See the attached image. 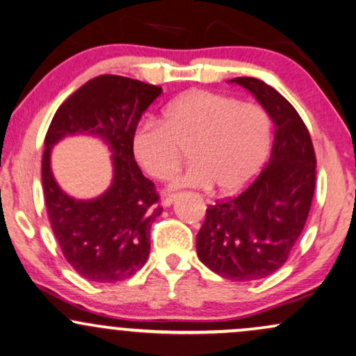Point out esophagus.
Segmentation results:
<instances>
[{
    "mask_svg": "<svg viewBox=\"0 0 356 356\" xmlns=\"http://www.w3.org/2000/svg\"><path fill=\"white\" fill-rule=\"evenodd\" d=\"M175 197H177V193H168V195H164V199H163V205H164V207L172 205V204H174V200H175Z\"/></svg>",
    "mask_w": 356,
    "mask_h": 356,
    "instance_id": "34e87169",
    "label": "esophagus"
}]
</instances>
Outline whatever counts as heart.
<instances>
[{"label":"heart","mask_w":356,"mask_h":356,"mask_svg":"<svg viewBox=\"0 0 356 356\" xmlns=\"http://www.w3.org/2000/svg\"><path fill=\"white\" fill-rule=\"evenodd\" d=\"M133 152L151 177H172L188 147L192 164L175 186L241 191L266 163L273 120L263 106L223 93L191 90L174 98L163 121L145 120L133 131Z\"/></svg>","instance_id":"heart-1"}]
</instances>
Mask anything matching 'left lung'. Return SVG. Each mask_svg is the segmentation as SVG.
<instances>
[{"mask_svg":"<svg viewBox=\"0 0 356 356\" xmlns=\"http://www.w3.org/2000/svg\"><path fill=\"white\" fill-rule=\"evenodd\" d=\"M274 123L271 157L245 191L209 205L197 233V254L232 281L276 273L304 230L316 191V151L296 108L263 80L238 77Z\"/></svg>","mask_w":356,"mask_h":356,"instance_id":"8db88e82","label":"left lung"}]
</instances>
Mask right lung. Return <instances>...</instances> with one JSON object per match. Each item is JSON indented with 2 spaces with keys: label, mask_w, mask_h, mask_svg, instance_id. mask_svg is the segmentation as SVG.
<instances>
[{
  "label": "right lung",
  "mask_w": 356,
  "mask_h": 356,
  "mask_svg": "<svg viewBox=\"0 0 356 356\" xmlns=\"http://www.w3.org/2000/svg\"><path fill=\"white\" fill-rule=\"evenodd\" d=\"M163 88L120 75L88 80L58 106L44 139L42 187L49 222L62 254L80 276L118 282L145 266L159 193L133 154V131ZM102 136L114 151V182L93 201H75L50 172V147L67 134Z\"/></svg>",
  "instance_id": "obj_1"
}]
</instances>
